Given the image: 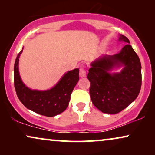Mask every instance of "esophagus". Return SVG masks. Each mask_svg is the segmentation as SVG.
<instances>
[{
	"label": "esophagus",
	"instance_id": "34e87169",
	"mask_svg": "<svg viewBox=\"0 0 155 155\" xmlns=\"http://www.w3.org/2000/svg\"><path fill=\"white\" fill-rule=\"evenodd\" d=\"M80 76L81 78L86 77V71L83 67H81L80 68Z\"/></svg>",
	"mask_w": 155,
	"mask_h": 155
}]
</instances>
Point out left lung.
<instances>
[{"instance_id": "obj_1", "label": "left lung", "mask_w": 155, "mask_h": 155, "mask_svg": "<svg viewBox=\"0 0 155 155\" xmlns=\"http://www.w3.org/2000/svg\"><path fill=\"white\" fill-rule=\"evenodd\" d=\"M118 41L127 43L120 51L104 55L91 63L87 78L93 104L103 113L116 114L128 107L138 96L141 88V63L130 41L120 35ZM122 67L118 73H111Z\"/></svg>"}]
</instances>
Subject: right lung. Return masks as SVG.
Masks as SVG:
<instances>
[{"label":"right lung","mask_w":155,"mask_h":155,"mask_svg":"<svg viewBox=\"0 0 155 155\" xmlns=\"http://www.w3.org/2000/svg\"><path fill=\"white\" fill-rule=\"evenodd\" d=\"M22 51L14 65V84L20 101L27 109L40 115L53 117L61 114L68 106L71 93L79 80V68L68 71L49 90H31L24 84L19 73V58Z\"/></svg>","instance_id":"obj_1"}]
</instances>
